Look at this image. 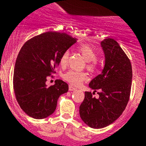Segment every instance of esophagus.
<instances>
[{"mask_svg": "<svg viewBox=\"0 0 146 146\" xmlns=\"http://www.w3.org/2000/svg\"><path fill=\"white\" fill-rule=\"evenodd\" d=\"M68 90H69L70 91H72V90H76V88H75V87H73V86H71V85H69V87H68Z\"/></svg>", "mask_w": 146, "mask_h": 146, "instance_id": "esophagus-1", "label": "esophagus"}]
</instances>
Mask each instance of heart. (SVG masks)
Masks as SVG:
<instances>
[{"label": "heart", "instance_id": "heart-1", "mask_svg": "<svg viewBox=\"0 0 146 146\" xmlns=\"http://www.w3.org/2000/svg\"><path fill=\"white\" fill-rule=\"evenodd\" d=\"M77 50L86 60V67L90 71H96L98 64L97 62V53L95 49L89 44H83L80 45ZM70 53L68 50L65 51L62 54L60 58V64L62 67L67 65L69 59ZM63 78L65 81L75 86H80L82 82L87 80L88 75L85 72L76 71L70 70L63 75Z\"/></svg>", "mask_w": 146, "mask_h": 146}]
</instances>
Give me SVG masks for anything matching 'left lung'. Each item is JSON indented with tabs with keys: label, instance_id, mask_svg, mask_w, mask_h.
<instances>
[{
	"label": "left lung",
	"instance_id": "8db88e82",
	"mask_svg": "<svg viewBox=\"0 0 146 146\" xmlns=\"http://www.w3.org/2000/svg\"><path fill=\"white\" fill-rule=\"evenodd\" d=\"M105 54V66L101 74L90 82L80 106V117L92 128L111 124L124 111L130 99L132 70L130 60L117 41L106 38L101 42ZM99 90V98L92 96Z\"/></svg>",
	"mask_w": 146,
	"mask_h": 146
}]
</instances>
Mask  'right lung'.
Returning <instances> with one entry per match:
<instances>
[{
    "label": "right lung",
    "instance_id": "right-lung-1",
    "mask_svg": "<svg viewBox=\"0 0 146 146\" xmlns=\"http://www.w3.org/2000/svg\"><path fill=\"white\" fill-rule=\"evenodd\" d=\"M77 40L67 33L48 31L33 37L20 50L13 86L18 104L29 117L41 119L51 115L59 97L68 91V84L62 80H56L49 86L46 82L56 73L62 54Z\"/></svg>",
    "mask_w": 146,
    "mask_h": 146
}]
</instances>
